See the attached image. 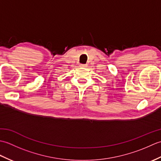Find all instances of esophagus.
I'll return each instance as SVG.
<instances>
[{
	"instance_id": "34e87169",
	"label": "esophagus",
	"mask_w": 161,
	"mask_h": 161,
	"mask_svg": "<svg viewBox=\"0 0 161 161\" xmlns=\"http://www.w3.org/2000/svg\"><path fill=\"white\" fill-rule=\"evenodd\" d=\"M80 67H86V64H80Z\"/></svg>"
}]
</instances>
